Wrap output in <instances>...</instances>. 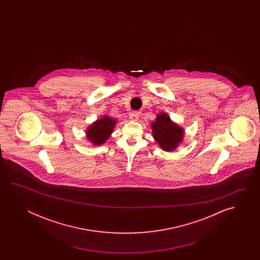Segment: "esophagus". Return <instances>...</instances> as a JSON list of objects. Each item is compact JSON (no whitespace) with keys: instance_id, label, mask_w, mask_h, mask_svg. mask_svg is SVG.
Segmentation results:
<instances>
[{"instance_id":"1","label":"esophagus","mask_w":260,"mask_h":260,"mask_svg":"<svg viewBox=\"0 0 260 260\" xmlns=\"http://www.w3.org/2000/svg\"><path fill=\"white\" fill-rule=\"evenodd\" d=\"M129 118H130L131 121L136 122V121H138V118H139V113H138V111H133V112L129 114Z\"/></svg>"}]
</instances>
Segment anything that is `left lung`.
<instances>
[{
  "label": "left lung",
  "mask_w": 260,
  "mask_h": 260,
  "mask_svg": "<svg viewBox=\"0 0 260 260\" xmlns=\"http://www.w3.org/2000/svg\"><path fill=\"white\" fill-rule=\"evenodd\" d=\"M150 127L152 129V137L161 149L166 151L175 150L184 139L185 130L173 122L166 112L158 113Z\"/></svg>",
  "instance_id": "8db88e82"
}]
</instances>
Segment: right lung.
Listing matches in <instances>:
<instances>
[{"instance_id":"add662e5","label":"right lung","mask_w":260,"mask_h":260,"mask_svg":"<svg viewBox=\"0 0 260 260\" xmlns=\"http://www.w3.org/2000/svg\"><path fill=\"white\" fill-rule=\"evenodd\" d=\"M116 123V119L103 115L87 127L85 133L86 138L94 146L102 145L111 137Z\"/></svg>"}]
</instances>
